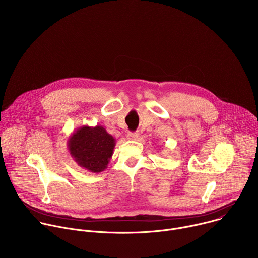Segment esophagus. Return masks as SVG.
I'll return each instance as SVG.
<instances>
[{
    "mask_svg": "<svg viewBox=\"0 0 258 258\" xmlns=\"http://www.w3.org/2000/svg\"><path fill=\"white\" fill-rule=\"evenodd\" d=\"M139 138V134L138 133H128L126 135V139L128 141H136Z\"/></svg>",
    "mask_w": 258,
    "mask_h": 258,
    "instance_id": "esophagus-1",
    "label": "esophagus"
}]
</instances>
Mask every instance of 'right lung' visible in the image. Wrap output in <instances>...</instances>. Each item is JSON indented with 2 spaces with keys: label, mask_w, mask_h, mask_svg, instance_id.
<instances>
[{
  "label": "right lung",
  "mask_w": 258,
  "mask_h": 258,
  "mask_svg": "<svg viewBox=\"0 0 258 258\" xmlns=\"http://www.w3.org/2000/svg\"><path fill=\"white\" fill-rule=\"evenodd\" d=\"M115 144V139L102 125H83L69 136L67 148L79 166L97 173L107 168Z\"/></svg>",
  "instance_id": "add662e5"
}]
</instances>
